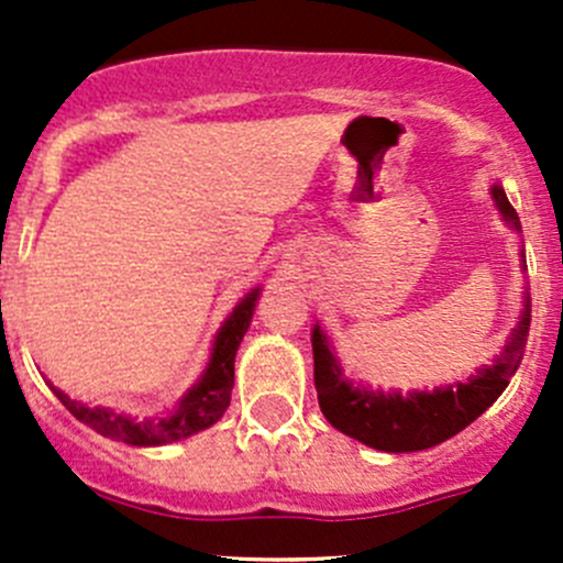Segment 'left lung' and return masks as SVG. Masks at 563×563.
<instances>
[{"label": "left lung", "mask_w": 563, "mask_h": 563, "mask_svg": "<svg viewBox=\"0 0 563 563\" xmlns=\"http://www.w3.org/2000/svg\"><path fill=\"white\" fill-rule=\"evenodd\" d=\"M498 209L504 220L520 231V220L515 207L509 203L501 187H493ZM526 261V255H523ZM528 327H531V299L526 297V310L520 316L518 329L512 332L509 343L504 345L501 356L493 365L479 367L476 376L465 384H452L433 391H371L354 387L340 376V367L329 351L327 338L321 329H313V362H316V391L318 406L332 428L362 444L382 452H417L430 450L441 441L452 439L460 430L468 428L482 411L498 400L507 389L509 378L523 360Z\"/></svg>", "instance_id": "left-lung-1"}]
</instances>
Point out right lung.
I'll list each match as a JSON object with an SVG mask.
<instances>
[{
    "label": "right lung",
    "instance_id": "add662e5",
    "mask_svg": "<svg viewBox=\"0 0 563 563\" xmlns=\"http://www.w3.org/2000/svg\"><path fill=\"white\" fill-rule=\"evenodd\" d=\"M255 299H258V288L250 291L245 299L234 308V313L229 316V321L220 327L218 338H214V351L212 362H209L207 373H203L201 382L187 391L185 400L179 402L174 413L168 417H155V419H130L122 413H113L108 408H89L84 402L70 400L65 391L56 387L54 395L59 397L62 406L78 419V422L89 424L92 430H98L100 435L113 441H122V444L133 446H161L172 444V441H181L187 435L198 433V430H207L209 424L218 422L225 413L231 402V389H234V356L240 349L242 338H245L250 318H253Z\"/></svg>",
    "mask_w": 563,
    "mask_h": 563
}]
</instances>
